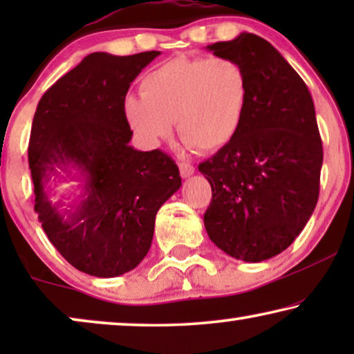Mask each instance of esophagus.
Returning a JSON list of instances; mask_svg holds the SVG:
<instances>
[{
    "mask_svg": "<svg viewBox=\"0 0 354 354\" xmlns=\"http://www.w3.org/2000/svg\"><path fill=\"white\" fill-rule=\"evenodd\" d=\"M178 169H180V176H182L183 178L193 176V172H195V167H193L192 164L185 162V161L178 162Z\"/></svg>",
    "mask_w": 354,
    "mask_h": 354,
    "instance_id": "esophagus-1",
    "label": "esophagus"
}]
</instances>
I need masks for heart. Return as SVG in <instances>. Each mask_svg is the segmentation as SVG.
<instances>
[{"label": "heart", "mask_w": 354, "mask_h": 354, "mask_svg": "<svg viewBox=\"0 0 354 354\" xmlns=\"http://www.w3.org/2000/svg\"><path fill=\"white\" fill-rule=\"evenodd\" d=\"M248 103V75L230 57H172L140 80V96H127L124 115L135 133L158 145L177 122L183 142L217 151L239 132Z\"/></svg>", "instance_id": "obj_1"}]
</instances>
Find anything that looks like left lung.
Returning a JSON list of instances; mask_svg holds the SVG:
<instances>
[{
    "label": "left lung",
    "mask_w": 354,
    "mask_h": 354,
    "mask_svg": "<svg viewBox=\"0 0 354 354\" xmlns=\"http://www.w3.org/2000/svg\"><path fill=\"white\" fill-rule=\"evenodd\" d=\"M206 48L243 66L248 103L234 140L198 166L212 188L205 227L224 253L261 263L293 243L317 205L316 111L301 77L264 38L243 32Z\"/></svg>",
    "instance_id": "1"
}]
</instances>
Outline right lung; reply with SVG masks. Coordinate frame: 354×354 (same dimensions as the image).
Returning a JSON list of instances; mask_svg holds the SVG:
<instances>
[{"mask_svg": "<svg viewBox=\"0 0 354 354\" xmlns=\"http://www.w3.org/2000/svg\"><path fill=\"white\" fill-rule=\"evenodd\" d=\"M159 51L132 56L91 53L41 96L33 115L28 166L35 212L67 263L95 277H115L147 256L156 212L182 185L174 159L161 149L138 151L124 115L129 86ZM77 169L84 195L61 215L44 183L57 168Z\"/></svg>", "mask_w": 354, "mask_h": 354, "instance_id": "1", "label": "right lung"}]
</instances>
